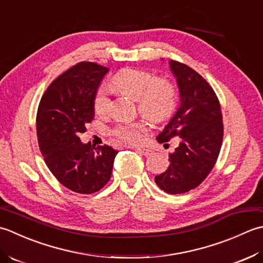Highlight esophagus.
Listing matches in <instances>:
<instances>
[{"mask_svg": "<svg viewBox=\"0 0 263 263\" xmlns=\"http://www.w3.org/2000/svg\"><path fill=\"white\" fill-rule=\"evenodd\" d=\"M136 151L142 154V155H145V157H148L149 154H152V149H149L147 147H136Z\"/></svg>", "mask_w": 263, "mask_h": 263, "instance_id": "obj_1", "label": "esophagus"}]
</instances>
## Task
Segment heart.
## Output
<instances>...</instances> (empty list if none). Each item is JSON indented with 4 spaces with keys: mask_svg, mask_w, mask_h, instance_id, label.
Instances as JSON below:
<instances>
[{
    "mask_svg": "<svg viewBox=\"0 0 263 263\" xmlns=\"http://www.w3.org/2000/svg\"><path fill=\"white\" fill-rule=\"evenodd\" d=\"M111 85L120 93L128 94L138 100L139 110L153 121H161L168 118L176 106V89L167 79H155L154 76L138 69H125L118 72ZM111 98L109 89L102 86L94 99V109L100 115L110 110ZM146 127L139 122L122 124L115 130L120 141L137 144L145 136Z\"/></svg>",
    "mask_w": 263,
    "mask_h": 263,
    "instance_id": "b5f03b06",
    "label": "heart"
}]
</instances>
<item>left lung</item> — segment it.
<instances>
[{"instance_id":"1","label":"left lung","mask_w":263,"mask_h":263,"mask_svg":"<svg viewBox=\"0 0 263 263\" xmlns=\"http://www.w3.org/2000/svg\"><path fill=\"white\" fill-rule=\"evenodd\" d=\"M169 68L179 89V104L157 141L179 137V145L169 153L167 171L154 179L168 194H183L199 186L217 161L223 135L222 115L216 93L201 74L174 60Z\"/></svg>"}]
</instances>
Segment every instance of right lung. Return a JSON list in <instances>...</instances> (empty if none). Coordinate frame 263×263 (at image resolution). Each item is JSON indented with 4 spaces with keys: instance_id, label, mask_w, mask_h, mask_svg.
<instances>
[{
    "instance_id": "right-lung-1",
    "label": "right lung",
    "mask_w": 263,
    "mask_h": 263,
    "mask_svg": "<svg viewBox=\"0 0 263 263\" xmlns=\"http://www.w3.org/2000/svg\"><path fill=\"white\" fill-rule=\"evenodd\" d=\"M109 69L79 62L53 80L41 100L36 129L47 168L72 192L92 194L108 183L118 152L94 147L79 134L94 118V99Z\"/></svg>"
}]
</instances>
